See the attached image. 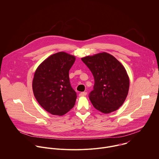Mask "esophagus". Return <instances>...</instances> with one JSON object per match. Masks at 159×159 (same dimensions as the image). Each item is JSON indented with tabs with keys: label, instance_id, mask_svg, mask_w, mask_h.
Wrapping results in <instances>:
<instances>
[{
	"label": "esophagus",
	"instance_id": "1",
	"mask_svg": "<svg viewBox=\"0 0 159 159\" xmlns=\"http://www.w3.org/2000/svg\"><path fill=\"white\" fill-rule=\"evenodd\" d=\"M86 94H87L86 92H81L79 94V96H85Z\"/></svg>",
	"mask_w": 159,
	"mask_h": 159
}]
</instances>
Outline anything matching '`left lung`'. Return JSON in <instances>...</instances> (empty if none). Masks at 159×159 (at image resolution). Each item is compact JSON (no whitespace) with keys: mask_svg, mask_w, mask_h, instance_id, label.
<instances>
[{"mask_svg":"<svg viewBox=\"0 0 159 159\" xmlns=\"http://www.w3.org/2000/svg\"><path fill=\"white\" fill-rule=\"evenodd\" d=\"M81 60L94 78L89 99L97 110L109 114L117 110L125 101L129 89V78L124 66L106 52L86 56Z\"/></svg>","mask_w":159,"mask_h":159,"instance_id":"8db88e82","label":"left lung"}]
</instances>
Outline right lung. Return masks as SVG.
Wrapping results in <instances>:
<instances>
[{
  "mask_svg": "<svg viewBox=\"0 0 159 159\" xmlns=\"http://www.w3.org/2000/svg\"><path fill=\"white\" fill-rule=\"evenodd\" d=\"M75 60V56L60 52L45 59L34 73L32 89L35 98L53 115L63 116L75 104L77 96L69 78Z\"/></svg>",
  "mask_w": 159,
  "mask_h": 159,
  "instance_id": "right-lung-1",
  "label": "right lung"
}]
</instances>
